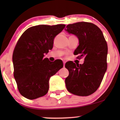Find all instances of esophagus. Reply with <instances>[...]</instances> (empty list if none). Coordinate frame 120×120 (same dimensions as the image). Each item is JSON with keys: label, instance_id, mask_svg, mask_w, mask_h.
Instances as JSON below:
<instances>
[{"label": "esophagus", "instance_id": "obj_1", "mask_svg": "<svg viewBox=\"0 0 120 120\" xmlns=\"http://www.w3.org/2000/svg\"><path fill=\"white\" fill-rule=\"evenodd\" d=\"M65 61H63V66H64V67H65Z\"/></svg>", "mask_w": 120, "mask_h": 120}]
</instances>
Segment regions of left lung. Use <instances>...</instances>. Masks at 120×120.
Here are the masks:
<instances>
[{"mask_svg":"<svg viewBox=\"0 0 120 120\" xmlns=\"http://www.w3.org/2000/svg\"><path fill=\"white\" fill-rule=\"evenodd\" d=\"M65 30L79 39V46L74 51L77 58L84 57L83 64L71 61L65 64L69 75L66 87L78 96H89L100 86L107 69L108 46L101 30L93 23L79 22L68 25Z\"/></svg>","mask_w":120,"mask_h":120,"instance_id":"8db88e82","label":"left lung"}]
</instances>
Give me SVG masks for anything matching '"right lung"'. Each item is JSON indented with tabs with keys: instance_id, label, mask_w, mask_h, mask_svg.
I'll list each match as a JSON object with an SVG mask.
<instances>
[{
	"instance_id": "add662e5",
	"label": "right lung",
	"mask_w": 120,
	"mask_h": 120,
	"mask_svg": "<svg viewBox=\"0 0 120 120\" xmlns=\"http://www.w3.org/2000/svg\"><path fill=\"white\" fill-rule=\"evenodd\" d=\"M65 25H39L24 31L13 51V75L18 90L23 96L33 100L45 95L49 79L63 67L61 60L53 62L44 58L53 48V39Z\"/></svg>"
}]
</instances>
